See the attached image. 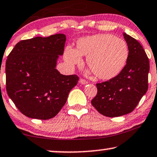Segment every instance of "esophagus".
<instances>
[{
	"label": "esophagus",
	"instance_id": "esophagus-1",
	"mask_svg": "<svg viewBox=\"0 0 157 157\" xmlns=\"http://www.w3.org/2000/svg\"><path fill=\"white\" fill-rule=\"evenodd\" d=\"M79 81H80V83H81V84H86V83H88L87 81H86L85 79H83V78H81Z\"/></svg>",
	"mask_w": 157,
	"mask_h": 157
}]
</instances>
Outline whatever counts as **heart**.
<instances>
[{
    "instance_id": "1",
    "label": "heart",
    "mask_w": 157,
    "mask_h": 157,
    "mask_svg": "<svg viewBox=\"0 0 157 157\" xmlns=\"http://www.w3.org/2000/svg\"><path fill=\"white\" fill-rule=\"evenodd\" d=\"M129 50L123 39L109 34H95L78 39L76 50L66 47L64 60L71 66L80 65L81 57L97 78L109 80L121 74L127 63Z\"/></svg>"
}]
</instances>
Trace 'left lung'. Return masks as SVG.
<instances>
[{
	"label": "left lung",
	"mask_w": 157,
	"mask_h": 157,
	"mask_svg": "<svg viewBox=\"0 0 157 157\" xmlns=\"http://www.w3.org/2000/svg\"><path fill=\"white\" fill-rule=\"evenodd\" d=\"M129 56L118 76L97 83V96L91 105L101 115L119 117L131 113L148 89L149 60L143 47L136 39L123 32Z\"/></svg>",
	"instance_id": "left-lung-1"
}]
</instances>
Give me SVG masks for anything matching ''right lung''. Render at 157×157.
<instances>
[{"label": "right lung", "mask_w": 157, "mask_h": 157, "mask_svg": "<svg viewBox=\"0 0 157 157\" xmlns=\"http://www.w3.org/2000/svg\"><path fill=\"white\" fill-rule=\"evenodd\" d=\"M66 40L63 34L21 40L8 56V95L26 117L39 120L55 117L78 83L76 75L66 76L56 69Z\"/></svg>", "instance_id": "right-lung-1"}]
</instances>
